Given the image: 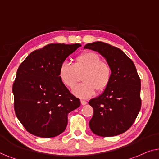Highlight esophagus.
<instances>
[{
    "label": "esophagus",
    "instance_id": "34e87169",
    "mask_svg": "<svg viewBox=\"0 0 159 159\" xmlns=\"http://www.w3.org/2000/svg\"><path fill=\"white\" fill-rule=\"evenodd\" d=\"M81 103L82 105H85L87 104V102L85 101V100H81Z\"/></svg>",
    "mask_w": 159,
    "mask_h": 159
}]
</instances>
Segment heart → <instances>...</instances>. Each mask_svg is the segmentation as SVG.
<instances>
[{
	"label": "heart",
	"instance_id": "obj_1",
	"mask_svg": "<svg viewBox=\"0 0 159 159\" xmlns=\"http://www.w3.org/2000/svg\"><path fill=\"white\" fill-rule=\"evenodd\" d=\"M84 83L74 88L73 93L80 98H89L97 91L101 93L111 84L112 69L111 65L102 61L98 54L86 52L78 55L73 65L63 62L59 69V76L68 88H73L81 80Z\"/></svg>",
	"mask_w": 159,
	"mask_h": 159
}]
</instances>
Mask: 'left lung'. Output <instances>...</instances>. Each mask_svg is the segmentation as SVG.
<instances>
[{
	"label": "left lung",
	"instance_id": "1",
	"mask_svg": "<svg viewBox=\"0 0 159 159\" xmlns=\"http://www.w3.org/2000/svg\"><path fill=\"white\" fill-rule=\"evenodd\" d=\"M84 48L99 52L112 69L108 87L89 102L94 109L91 130L100 137L122 134L132 126L141 108V82L135 65L120 48L104 42L88 43Z\"/></svg>",
	"mask_w": 159,
	"mask_h": 159
}]
</instances>
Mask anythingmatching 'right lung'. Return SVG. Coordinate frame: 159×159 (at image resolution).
Wrapping results in <instances>:
<instances>
[{"mask_svg": "<svg viewBox=\"0 0 159 159\" xmlns=\"http://www.w3.org/2000/svg\"><path fill=\"white\" fill-rule=\"evenodd\" d=\"M81 44L51 43L30 53L14 82V111L27 132L49 138L66 129L67 115L81 105L60 80L59 69Z\"/></svg>", "mask_w": 159, "mask_h": 159, "instance_id": "add662e5", "label": "right lung"}]
</instances>
